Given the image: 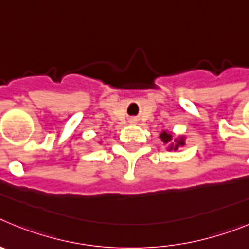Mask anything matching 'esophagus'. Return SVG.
<instances>
[{"label":"esophagus","mask_w":249,"mask_h":249,"mask_svg":"<svg viewBox=\"0 0 249 249\" xmlns=\"http://www.w3.org/2000/svg\"><path fill=\"white\" fill-rule=\"evenodd\" d=\"M131 122H132V123H136V122H137V120H136V118H132Z\"/></svg>","instance_id":"obj_1"}]
</instances>
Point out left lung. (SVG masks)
Returning a JSON list of instances; mask_svg holds the SVG:
<instances>
[{"mask_svg":"<svg viewBox=\"0 0 249 249\" xmlns=\"http://www.w3.org/2000/svg\"><path fill=\"white\" fill-rule=\"evenodd\" d=\"M160 141L164 144H167V149L168 151H177L179 147L186 146V137L184 136H179L176 137L172 135V132L169 131H162L160 135Z\"/></svg>","mask_w":249,"mask_h":249,"instance_id":"1","label":"left lung"}]
</instances>
